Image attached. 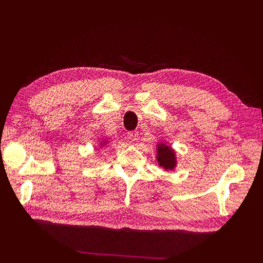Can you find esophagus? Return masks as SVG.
<instances>
[{"label": "esophagus", "mask_w": 263, "mask_h": 263, "mask_svg": "<svg viewBox=\"0 0 263 263\" xmlns=\"http://www.w3.org/2000/svg\"><path fill=\"white\" fill-rule=\"evenodd\" d=\"M139 138V132L138 131H131L128 132V139L133 142V141H137Z\"/></svg>", "instance_id": "1"}]
</instances>
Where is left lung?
<instances>
[{"label": "left lung", "instance_id": "left-lung-1", "mask_svg": "<svg viewBox=\"0 0 263 263\" xmlns=\"http://www.w3.org/2000/svg\"><path fill=\"white\" fill-rule=\"evenodd\" d=\"M156 158L158 161V166L165 171H174L177 166L176 152L168 143L160 141L156 146Z\"/></svg>", "mask_w": 263, "mask_h": 263}]
</instances>
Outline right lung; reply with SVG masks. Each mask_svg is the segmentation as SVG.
Wrapping results in <instances>:
<instances>
[{"instance_id": "right-lung-1", "label": "right lung", "mask_w": 263, "mask_h": 263, "mask_svg": "<svg viewBox=\"0 0 263 263\" xmlns=\"http://www.w3.org/2000/svg\"><path fill=\"white\" fill-rule=\"evenodd\" d=\"M107 142H108V141L106 140V139H105V140L99 141V142H98V147H96V152H98V149H103V148L107 147V144H108Z\"/></svg>"}]
</instances>
